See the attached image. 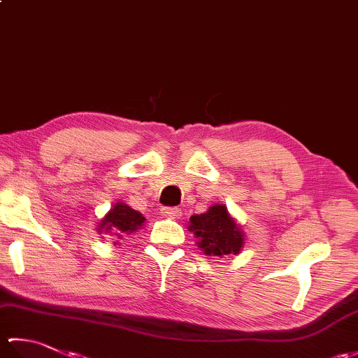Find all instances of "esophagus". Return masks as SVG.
I'll return each mask as SVG.
<instances>
[{"label":"esophagus","mask_w":358,"mask_h":358,"mask_svg":"<svg viewBox=\"0 0 358 358\" xmlns=\"http://www.w3.org/2000/svg\"><path fill=\"white\" fill-rule=\"evenodd\" d=\"M162 214L169 218H180L181 217V209L178 208H163Z\"/></svg>","instance_id":"obj_1"}]
</instances>
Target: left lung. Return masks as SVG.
Here are the masks:
<instances>
[{"label":"left lung","mask_w":358,"mask_h":358,"mask_svg":"<svg viewBox=\"0 0 358 358\" xmlns=\"http://www.w3.org/2000/svg\"><path fill=\"white\" fill-rule=\"evenodd\" d=\"M189 231L194 232L196 246L208 257L238 255L245 246V232L224 204L212 206L189 218Z\"/></svg>","instance_id":"left-lung-1"}]
</instances>
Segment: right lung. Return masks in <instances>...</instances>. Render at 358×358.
I'll return each mask as SVG.
<instances>
[{
  "mask_svg": "<svg viewBox=\"0 0 358 358\" xmlns=\"http://www.w3.org/2000/svg\"><path fill=\"white\" fill-rule=\"evenodd\" d=\"M144 222H146V218L138 210H134L126 203L118 201L96 224V232L110 235L113 237V245L117 246L124 235H131L141 229Z\"/></svg>",
  "mask_w": 358,
  "mask_h": 358,
  "instance_id": "1",
  "label": "right lung"
}]
</instances>
